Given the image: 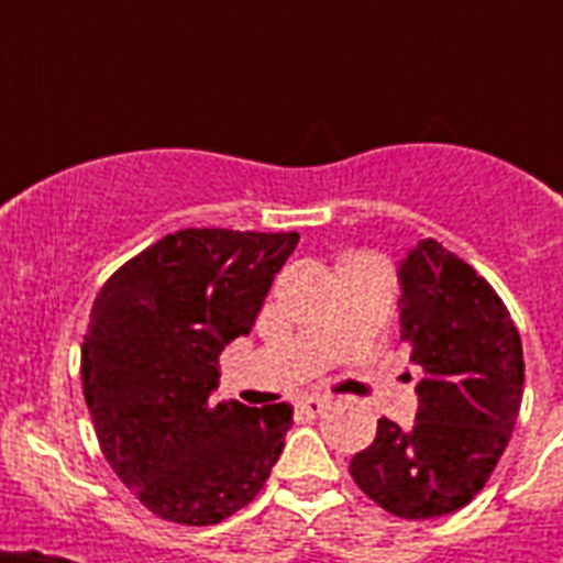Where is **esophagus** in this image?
Segmentation results:
<instances>
[{"instance_id":"34e87169","label":"esophagus","mask_w":563,"mask_h":563,"mask_svg":"<svg viewBox=\"0 0 563 563\" xmlns=\"http://www.w3.org/2000/svg\"><path fill=\"white\" fill-rule=\"evenodd\" d=\"M327 406H330L327 397H305V400L298 402V411L307 417H318V415H324Z\"/></svg>"}]
</instances>
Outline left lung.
Segmentation results:
<instances>
[{
	"label": "left lung",
	"instance_id": "8db88e82",
	"mask_svg": "<svg viewBox=\"0 0 563 563\" xmlns=\"http://www.w3.org/2000/svg\"><path fill=\"white\" fill-rule=\"evenodd\" d=\"M400 282V332L422 369L420 409L411 429L377 420L350 474L386 514L437 519L474 499L505 454L525 357L499 292L437 239L409 253Z\"/></svg>",
	"mask_w": 563,
	"mask_h": 563
}]
</instances>
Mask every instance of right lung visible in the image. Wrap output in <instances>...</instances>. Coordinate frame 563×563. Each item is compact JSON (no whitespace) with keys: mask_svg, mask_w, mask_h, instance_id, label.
Returning a JSON list of instances; mask_svg holds the SVG:
<instances>
[{"mask_svg":"<svg viewBox=\"0 0 563 563\" xmlns=\"http://www.w3.org/2000/svg\"><path fill=\"white\" fill-rule=\"evenodd\" d=\"M298 233L186 228L121 265L98 292L81 380L98 445L157 519L208 527L271 476L287 402H217L220 352L247 335Z\"/></svg>","mask_w":563,"mask_h":563,"instance_id":"obj_1","label":"right lung"}]
</instances>
